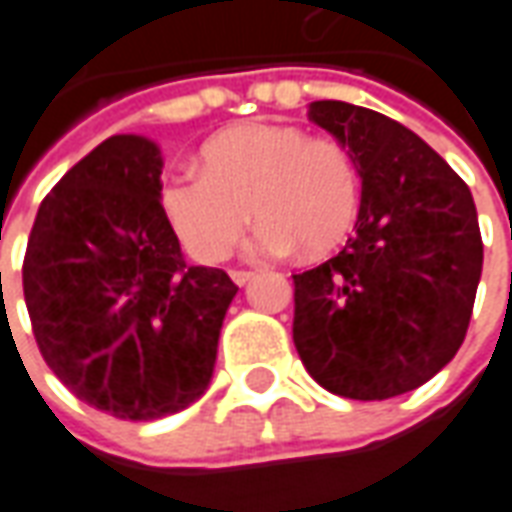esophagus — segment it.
<instances>
[{
    "label": "esophagus",
    "instance_id": "obj_1",
    "mask_svg": "<svg viewBox=\"0 0 512 512\" xmlns=\"http://www.w3.org/2000/svg\"><path fill=\"white\" fill-rule=\"evenodd\" d=\"M230 277H233L235 285H246V282L255 279V271H230Z\"/></svg>",
    "mask_w": 512,
    "mask_h": 512
}]
</instances>
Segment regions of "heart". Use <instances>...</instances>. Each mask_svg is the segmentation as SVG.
<instances>
[{"label": "heart", "instance_id": "1", "mask_svg": "<svg viewBox=\"0 0 512 512\" xmlns=\"http://www.w3.org/2000/svg\"><path fill=\"white\" fill-rule=\"evenodd\" d=\"M359 194L345 145L296 126L244 123L202 145V169H178L161 183V211L202 263L230 255L252 213L263 219L252 238L257 255H288L296 246L323 255L351 233Z\"/></svg>", "mask_w": 512, "mask_h": 512}]
</instances>
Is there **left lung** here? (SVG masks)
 <instances>
[{"mask_svg":"<svg viewBox=\"0 0 512 512\" xmlns=\"http://www.w3.org/2000/svg\"><path fill=\"white\" fill-rule=\"evenodd\" d=\"M310 120L348 147L362 178L356 233L293 274V343L323 389L386 400L458 354L483 274L472 191L414 131L365 106L312 101Z\"/></svg>","mask_w":512,"mask_h":512,"instance_id":"obj_1","label":"left lung"}]
</instances>
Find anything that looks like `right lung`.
Here are the masks:
<instances>
[{"label": "right lung", "mask_w": 512, "mask_h": 512, "mask_svg": "<svg viewBox=\"0 0 512 512\" xmlns=\"http://www.w3.org/2000/svg\"><path fill=\"white\" fill-rule=\"evenodd\" d=\"M161 150L117 134L40 202L24 301L51 373L117 419H158L208 389L235 282L186 266L161 211Z\"/></svg>", "instance_id": "add662e5"}]
</instances>
